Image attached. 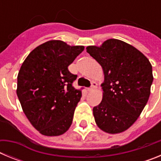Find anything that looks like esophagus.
<instances>
[{"instance_id":"34e87169","label":"esophagus","mask_w":161,"mask_h":161,"mask_svg":"<svg viewBox=\"0 0 161 161\" xmlns=\"http://www.w3.org/2000/svg\"><path fill=\"white\" fill-rule=\"evenodd\" d=\"M97 84L95 81H92V82H91V86H90V88H89V89H88V90H89V91H93V90H94V89L97 88Z\"/></svg>"}]
</instances>
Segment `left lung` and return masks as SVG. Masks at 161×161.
<instances>
[{"label":"left lung","instance_id":"left-lung-1","mask_svg":"<svg viewBox=\"0 0 161 161\" xmlns=\"http://www.w3.org/2000/svg\"><path fill=\"white\" fill-rule=\"evenodd\" d=\"M86 52L102 67V101L93 109L98 127L109 134L123 132L133 124L146 106L153 81L147 58L130 44L108 39Z\"/></svg>","mask_w":161,"mask_h":161}]
</instances>
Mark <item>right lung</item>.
<instances>
[{"instance_id": "obj_1", "label": "right lung", "mask_w": 161, "mask_h": 161, "mask_svg": "<svg viewBox=\"0 0 161 161\" xmlns=\"http://www.w3.org/2000/svg\"><path fill=\"white\" fill-rule=\"evenodd\" d=\"M60 40L41 44L28 55L18 75L17 95L33 126L47 136L63 135L72 123L81 90L68 67L84 51Z\"/></svg>"}]
</instances>
